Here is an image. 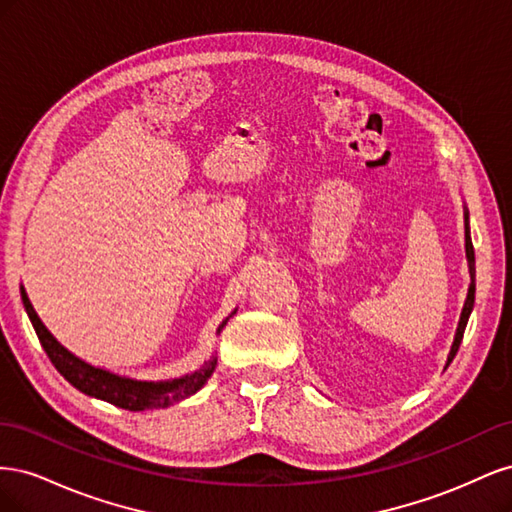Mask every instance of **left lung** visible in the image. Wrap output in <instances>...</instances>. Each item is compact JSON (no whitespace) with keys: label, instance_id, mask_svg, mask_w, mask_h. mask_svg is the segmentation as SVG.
Returning a JSON list of instances; mask_svg holds the SVG:
<instances>
[{"label":"left lung","instance_id":"left-lung-1","mask_svg":"<svg viewBox=\"0 0 512 512\" xmlns=\"http://www.w3.org/2000/svg\"><path fill=\"white\" fill-rule=\"evenodd\" d=\"M463 220H466V258H468V271H470V286H468V297H466V303H463L461 316H459V324H457V331H455L453 346H451V352H448L446 367L451 365V361L455 359V354H457V350H459V344H461V339H463V331H466L468 318H470V314H472V307H474V292H476L474 247H472V237H470V213H468V207H463ZM446 367H444V369H446Z\"/></svg>","mask_w":512,"mask_h":512}]
</instances>
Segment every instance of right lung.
<instances>
[{"instance_id":"right-lung-1","label":"right lung","mask_w":512,"mask_h":512,"mask_svg":"<svg viewBox=\"0 0 512 512\" xmlns=\"http://www.w3.org/2000/svg\"><path fill=\"white\" fill-rule=\"evenodd\" d=\"M21 299H23L25 312H27L29 320H32V327L40 339L44 352L49 354V359L59 374L64 376L74 386V389H79L81 393H85L89 397L108 401V404H113L117 408L143 412V410H151V408L173 406V404H177V401L188 399L190 395L203 389L215 371V365H218V356L211 354L209 359L198 369L190 371V374H185V376H179V378L136 380L130 376H119V374H115V371H108L104 367H96V365L83 361L81 356H76L68 348L61 346L53 337V333L44 327V322L36 314V309H34L32 301H29L23 286H21ZM228 318L218 327V335L226 327Z\"/></svg>"}]
</instances>
